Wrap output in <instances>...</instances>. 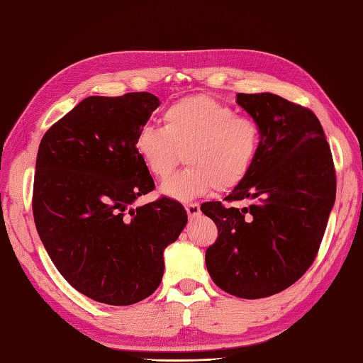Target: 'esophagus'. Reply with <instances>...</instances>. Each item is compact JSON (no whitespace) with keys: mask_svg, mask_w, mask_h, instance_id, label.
I'll return each instance as SVG.
<instances>
[{"mask_svg":"<svg viewBox=\"0 0 363 363\" xmlns=\"http://www.w3.org/2000/svg\"><path fill=\"white\" fill-rule=\"evenodd\" d=\"M186 211L189 217H196L200 214V204L198 203H186Z\"/></svg>","mask_w":363,"mask_h":363,"instance_id":"1","label":"esophagus"}]
</instances>
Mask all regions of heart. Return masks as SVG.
<instances>
[{"mask_svg":"<svg viewBox=\"0 0 363 363\" xmlns=\"http://www.w3.org/2000/svg\"><path fill=\"white\" fill-rule=\"evenodd\" d=\"M162 123L163 127H140L135 149L147 172L160 179L172 173L184 152L187 167L169 176L160 189L163 195L176 200H191L214 187H238L261 151L258 121L238 115L216 99H181L162 113Z\"/></svg>","mask_w":363,"mask_h":363,"instance_id":"heart-1","label":"heart"}]
</instances>
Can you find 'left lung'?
Here are the masks:
<instances>
[{"mask_svg":"<svg viewBox=\"0 0 363 363\" xmlns=\"http://www.w3.org/2000/svg\"><path fill=\"white\" fill-rule=\"evenodd\" d=\"M238 104L262 130L261 151L245 179L225 201L201 204L218 230L206 267L218 288L261 299L289 288L313 264L335 203L337 177L323 125L307 106L271 92Z\"/></svg>","mask_w":363,"mask_h":363,"instance_id":"8db88e82","label":"left lung"}]
</instances>
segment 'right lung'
Masks as SVG:
<instances>
[{"instance_id": "add662e5", "label": "right lung", "mask_w": 363, "mask_h": 363, "mask_svg": "<svg viewBox=\"0 0 363 363\" xmlns=\"http://www.w3.org/2000/svg\"><path fill=\"white\" fill-rule=\"evenodd\" d=\"M160 101L151 92L91 96L40 140L35 159V230L60 274L78 293L108 305L151 296L163 250L187 223L168 196L130 209L154 190L135 137Z\"/></svg>"}]
</instances>
